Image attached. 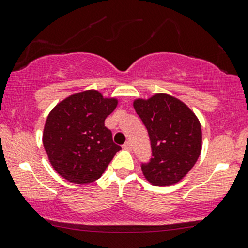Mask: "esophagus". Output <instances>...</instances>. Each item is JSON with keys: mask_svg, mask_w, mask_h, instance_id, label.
Wrapping results in <instances>:
<instances>
[{"mask_svg": "<svg viewBox=\"0 0 248 248\" xmlns=\"http://www.w3.org/2000/svg\"><path fill=\"white\" fill-rule=\"evenodd\" d=\"M124 149H126V150H132V143H130L129 141L126 142L124 144V147H122Z\"/></svg>", "mask_w": 248, "mask_h": 248, "instance_id": "1", "label": "esophagus"}]
</instances>
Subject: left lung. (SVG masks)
Masks as SVG:
<instances>
[{
  "label": "left lung",
  "mask_w": 248,
  "mask_h": 248,
  "mask_svg": "<svg viewBox=\"0 0 248 248\" xmlns=\"http://www.w3.org/2000/svg\"><path fill=\"white\" fill-rule=\"evenodd\" d=\"M134 108L148 129L153 158L142 172L154 186L179 183L198 162L202 129L198 116L186 104L166 93L137 98Z\"/></svg>",
  "instance_id": "8db88e82"
}]
</instances>
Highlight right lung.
Here are the masks:
<instances>
[{"instance_id":"add662e5","label":"right lung","mask_w":248,"mask_h":248,"mask_svg":"<svg viewBox=\"0 0 248 248\" xmlns=\"http://www.w3.org/2000/svg\"><path fill=\"white\" fill-rule=\"evenodd\" d=\"M116 106V98L85 90L60 101L49 112L43 143L49 163L62 178L85 185L105 172L121 149L105 127V119Z\"/></svg>"}]
</instances>
